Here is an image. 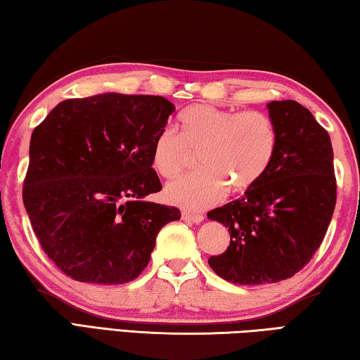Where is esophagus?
I'll return each mask as SVG.
<instances>
[{
    "mask_svg": "<svg viewBox=\"0 0 360 360\" xmlns=\"http://www.w3.org/2000/svg\"><path fill=\"white\" fill-rule=\"evenodd\" d=\"M182 220L186 221H192V223H201L204 220V217L201 214H192L188 210H182Z\"/></svg>",
    "mask_w": 360,
    "mask_h": 360,
    "instance_id": "1",
    "label": "esophagus"
}]
</instances>
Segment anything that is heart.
I'll return each instance as SVG.
<instances>
[{"mask_svg": "<svg viewBox=\"0 0 360 360\" xmlns=\"http://www.w3.org/2000/svg\"><path fill=\"white\" fill-rule=\"evenodd\" d=\"M278 145L274 120L260 110H231L210 104L188 108L179 132L165 128L153 143V167L162 178L176 179L200 156L202 170L173 182L168 202L188 210L214 206L232 192H245L262 178Z\"/></svg>", "mask_w": 360, "mask_h": 360, "instance_id": "1", "label": "heart"}]
</instances>
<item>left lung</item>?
Returning <instances> with one entry per match:
<instances>
[{
    "label": "left lung",
    "mask_w": 360,
    "mask_h": 360,
    "mask_svg": "<svg viewBox=\"0 0 360 360\" xmlns=\"http://www.w3.org/2000/svg\"><path fill=\"white\" fill-rule=\"evenodd\" d=\"M269 112L278 128L270 167L242 198L207 214L231 234L226 251L209 257L210 269L240 285L279 283L304 269L337 201L328 131L293 100L271 101Z\"/></svg>",
    "instance_id": "1"
}]
</instances>
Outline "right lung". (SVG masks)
Returning a JSON list of instances; mask_svg holds the SVG:
<instances>
[{
  "label": "right lung",
  "mask_w": 360,
  "mask_h": 360,
  "mask_svg": "<svg viewBox=\"0 0 360 360\" xmlns=\"http://www.w3.org/2000/svg\"><path fill=\"white\" fill-rule=\"evenodd\" d=\"M174 105L164 96L104 94L59 103L30 145L23 202L53 264L79 283L124 284L150 262L178 207L143 201L162 190L154 139Z\"/></svg>",
  "instance_id": "add662e5"
}]
</instances>
